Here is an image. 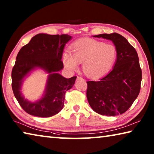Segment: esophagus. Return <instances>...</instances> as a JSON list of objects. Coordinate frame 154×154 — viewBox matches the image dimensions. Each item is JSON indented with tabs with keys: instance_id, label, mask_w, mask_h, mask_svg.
I'll return each instance as SVG.
<instances>
[{
	"instance_id": "34e87169",
	"label": "esophagus",
	"mask_w": 154,
	"mask_h": 154,
	"mask_svg": "<svg viewBox=\"0 0 154 154\" xmlns=\"http://www.w3.org/2000/svg\"><path fill=\"white\" fill-rule=\"evenodd\" d=\"M77 79H83V78L81 77H77Z\"/></svg>"
}]
</instances>
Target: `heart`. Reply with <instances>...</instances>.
I'll return each instance as SVG.
<instances>
[{"label":"heart","mask_w":154,"mask_h":154,"mask_svg":"<svg viewBox=\"0 0 154 154\" xmlns=\"http://www.w3.org/2000/svg\"><path fill=\"white\" fill-rule=\"evenodd\" d=\"M117 58V50L111 44H104L91 38L75 41L70 46L69 52H64L62 62L67 70L73 71L82 63V71L90 78H98L105 75Z\"/></svg>","instance_id":"obj_1"}]
</instances>
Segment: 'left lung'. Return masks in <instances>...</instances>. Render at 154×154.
I'll list each match as a JSON object with an SVG mask.
<instances>
[{
	"mask_svg": "<svg viewBox=\"0 0 154 154\" xmlns=\"http://www.w3.org/2000/svg\"><path fill=\"white\" fill-rule=\"evenodd\" d=\"M94 37L110 40L116 46L117 60L112 71L97 82H87V98L94 111L115 116L128 109L140 92L142 71L137 52L126 38L116 32Z\"/></svg>",
	"mask_w": 154,
	"mask_h": 154,
	"instance_id": "obj_1",
	"label": "left lung"
}]
</instances>
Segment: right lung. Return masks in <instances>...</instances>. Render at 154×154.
<instances>
[{"label": "right lung", "instance_id": "obj_1", "mask_svg": "<svg viewBox=\"0 0 154 154\" xmlns=\"http://www.w3.org/2000/svg\"><path fill=\"white\" fill-rule=\"evenodd\" d=\"M71 38L68 35L38 34L18 52L12 69L11 85L15 98L28 114L49 118L63 108L65 93L73 86L77 78L75 76L67 79L58 73L64 68L61 60L64 48ZM37 67L49 75L43 97L32 103L24 98L20 90L24 78Z\"/></svg>", "mask_w": 154, "mask_h": 154}]
</instances>
